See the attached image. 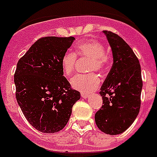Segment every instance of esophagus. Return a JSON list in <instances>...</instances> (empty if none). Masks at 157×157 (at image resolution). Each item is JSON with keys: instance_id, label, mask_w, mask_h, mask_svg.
<instances>
[{"instance_id": "1", "label": "esophagus", "mask_w": 157, "mask_h": 157, "mask_svg": "<svg viewBox=\"0 0 157 157\" xmlns=\"http://www.w3.org/2000/svg\"><path fill=\"white\" fill-rule=\"evenodd\" d=\"M81 96L83 98H88L90 94L88 93H85V92H81Z\"/></svg>"}]
</instances>
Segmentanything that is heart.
<instances>
[{"label": "heart", "mask_w": 157, "mask_h": 157, "mask_svg": "<svg viewBox=\"0 0 157 157\" xmlns=\"http://www.w3.org/2000/svg\"><path fill=\"white\" fill-rule=\"evenodd\" d=\"M81 58H88V74H78L71 79V86L75 90L81 92H90L95 90L100 84V79L91 71H102L107 66L108 57L104 51V46L97 40H82L75 46V51L66 52L61 59L63 73L69 77L76 68V60Z\"/></svg>", "instance_id": "obj_1"}]
</instances>
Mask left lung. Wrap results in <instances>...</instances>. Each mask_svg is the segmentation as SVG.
Wrapping results in <instances>:
<instances>
[{
	"mask_svg": "<svg viewBox=\"0 0 157 157\" xmlns=\"http://www.w3.org/2000/svg\"><path fill=\"white\" fill-rule=\"evenodd\" d=\"M112 48L113 64L100 89L103 105L95 113L97 126L107 134L125 131L141 106V67L130 46L120 36L104 31Z\"/></svg>",
	"mask_w": 157,
	"mask_h": 157,
	"instance_id": "obj_1",
	"label": "left lung"
}]
</instances>
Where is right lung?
<instances>
[{"instance_id":"1","label":"right lung","mask_w":157,"mask_h":157,"mask_svg":"<svg viewBox=\"0 0 157 157\" xmlns=\"http://www.w3.org/2000/svg\"><path fill=\"white\" fill-rule=\"evenodd\" d=\"M75 38L45 36L37 40L19 59L15 72V96L28 121L42 133L63 129L80 99L63 76V55Z\"/></svg>"}]
</instances>
